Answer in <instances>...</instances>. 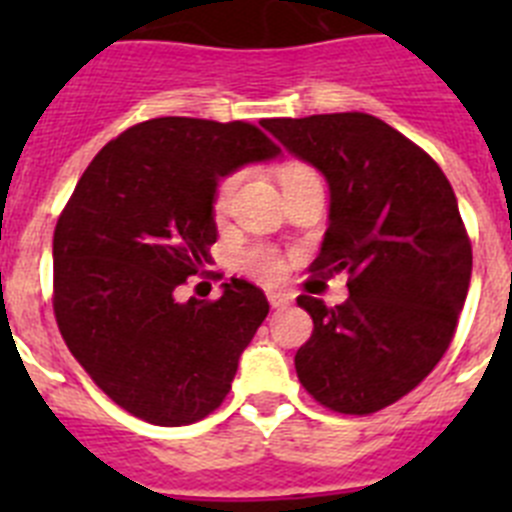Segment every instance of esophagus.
Segmentation results:
<instances>
[{
	"mask_svg": "<svg viewBox=\"0 0 512 512\" xmlns=\"http://www.w3.org/2000/svg\"><path fill=\"white\" fill-rule=\"evenodd\" d=\"M266 297H269L271 307H287L289 302H292V295H289V292H282V289H269Z\"/></svg>",
	"mask_w": 512,
	"mask_h": 512,
	"instance_id": "1",
	"label": "esophagus"
}]
</instances>
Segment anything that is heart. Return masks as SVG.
I'll return each mask as SVG.
<instances>
[{"instance_id": "1", "label": "heart", "mask_w": 512, "mask_h": 512, "mask_svg": "<svg viewBox=\"0 0 512 512\" xmlns=\"http://www.w3.org/2000/svg\"><path fill=\"white\" fill-rule=\"evenodd\" d=\"M305 171H310V169L302 164H287L282 169V174H279V179L284 182V179H292V176L305 174ZM235 187H238V174H228V176H223L220 182H217L215 194H212V212H215L217 217H223L225 212H228ZM238 266H241L246 274H251V277L261 279V282H277V279L284 274L282 256H279V253L274 251L271 246L246 248V251L238 256Z\"/></svg>"}]
</instances>
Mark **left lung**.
I'll return each instance as SVG.
<instances>
[{
  "label": "left lung",
  "instance_id": "8db88e82",
  "mask_svg": "<svg viewBox=\"0 0 512 512\" xmlns=\"http://www.w3.org/2000/svg\"><path fill=\"white\" fill-rule=\"evenodd\" d=\"M325 176L328 230L312 274H346L348 300L310 295L302 387L343 415H369L415 390L446 354L472 279V243L449 179L423 148L366 112L261 122Z\"/></svg>",
  "mask_w": 512,
  "mask_h": 512
}]
</instances>
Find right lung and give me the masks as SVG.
Masks as SVG:
<instances>
[{
	"instance_id": "obj_1",
	"label": "right lung",
	"mask_w": 512,
	"mask_h": 512,
	"mask_svg": "<svg viewBox=\"0 0 512 512\" xmlns=\"http://www.w3.org/2000/svg\"><path fill=\"white\" fill-rule=\"evenodd\" d=\"M251 122L156 117L94 156L53 233V312L99 390L153 425L220 408L243 348L269 315L256 284L176 302L210 264L212 194L223 176L279 156Z\"/></svg>"
}]
</instances>
